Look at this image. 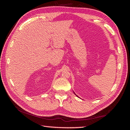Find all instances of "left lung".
<instances>
[{
	"instance_id": "8db88e82",
	"label": "left lung",
	"mask_w": 130,
	"mask_h": 130,
	"mask_svg": "<svg viewBox=\"0 0 130 130\" xmlns=\"http://www.w3.org/2000/svg\"><path fill=\"white\" fill-rule=\"evenodd\" d=\"M74 94H75V93H74Z\"/></svg>"
}]
</instances>
